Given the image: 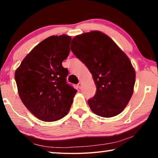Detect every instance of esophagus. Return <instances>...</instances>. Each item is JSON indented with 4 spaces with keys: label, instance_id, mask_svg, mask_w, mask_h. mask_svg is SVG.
<instances>
[{
    "label": "esophagus",
    "instance_id": "1",
    "mask_svg": "<svg viewBox=\"0 0 158 158\" xmlns=\"http://www.w3.org/2000/svg\"><path fill=\"white\" fill-rule=\"evenodd\" d=\"M78 87L79 88V89H81V85H82V82L81 81H79V83H78Z\"/></svg>",
    "mask_w": 158,
    "mask_h": 158
}]
</instances>
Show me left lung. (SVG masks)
I'll use <instances>...</instances> for the list:
<instances>
[{
  "label": "left lung",
  "mask_w": 158,
  "mask_h": 158,
  "mask_svg": "<svg viewBox=\"0 0 158 158\" xmlns=\"http://www.w3.org/2000/svg\"><path fill=\"white\" fill-rule=\"evenodd\" d=\"M70 49L92 74L96 93L88 103L93 113L110 118L126 107L133 94L135 70L126 54L108 35L93 31L74 37Z\"/></svg>",
  "instance_id": "1"
}]
</instances>
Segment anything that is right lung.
<instances>
[{
    "label": "right lung",
    "instance_id": "1",
    "mask_svg": "<svg viewBox=\"0 0 158 158\" xmlns=\"http://www.w3.org/2000/svg\"><path fill=\"white\" fill-rule=\"evenodd\" d=\"M71 40L66 35L47 37L31 50L15 71L21 101L43 121L65 116L77 92L67 84L68 70L62 65L69 55Z\"/></svg>",
    "mask_w": 158,
    "mask_h": 158
}]
</instances>
